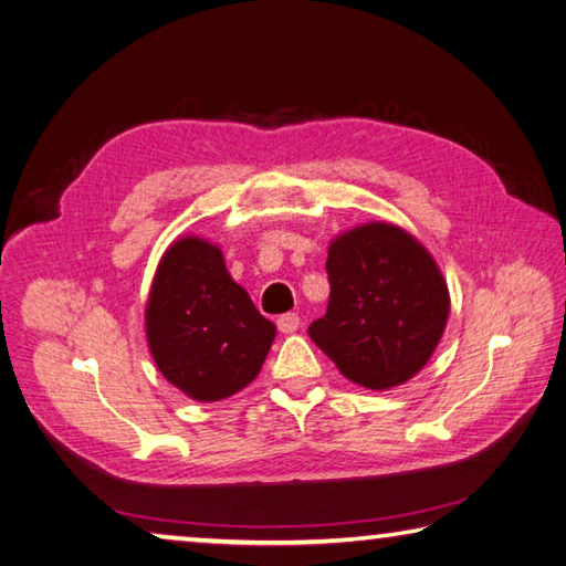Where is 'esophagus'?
<instances>
[{
    "mask_svg": "<svg viewBox=\"0 0 566 566\" xmlns=\"http://www.w3.org/2000/svg\"><path fill=\"white\" fill-rule=\"evenodd\" d=\"M300 314H294V312H290V314H282L280 318H276V326H280V332L282 334H294L296 328H300Z\"/></svg>",
    "mask_w": 566,
    "mask_h": 566,
    "instance_id": "1",
    "label": "esophagus"
}]
</instances>
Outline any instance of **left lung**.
<instances>
[{"label":"left lung","instance_id":"1","mask_svg":"<svg viewBox=\"0 0 566 566\" xmlns=\"http://www.w3.org/2000/svg\"><path fill=\"white\" fill-rule=\"evenodd\" d=\"M328 306L312 342L348 381L371 390L406 384L433 356L450 314L448 284L413 234L368 222L328 244Z\"/></svg>","mask_w":566,"mask_h":566}]
</instances>
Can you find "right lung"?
I'll list each match as a JSON object with an SVG mask.
<instances>
[{"instance_id": "right-lung-1", "label": "right lung", "mask_w": 566, "mask_h": 566, "mask_svg": "<svg viewBox=\"0 0 566 566\" xmlns=\"http://www.w3.org/2000/svg\"><path fill=\"white\" fill-rule=\"evenodd\" d=\"M146 336L160 374L185 396L212 403L254 381L276 326L232 280L218 244L188 234L160 256Z\"/></svg>"}]
</instances>
